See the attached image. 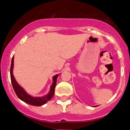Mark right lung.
<instances>
[{
    "label": "right lung",
    "instance_id": "1",
    "mask_svg": "<svg viewBox=\"0 0 130 130\" xmlns=\"http://www.w3.org/2000/svg\"><path fill=\"white\" fill-rule=\"evenodd\" d=\"M13 58H14V57H13V58L11 59V67H10V77H11V84H12L13 90H14L16 95L18 96V97L21 100L23 101L24 102L31 105L42 106V105H44L45 104H46L48 101H49L52 98L54 94H55V88L56 87V84H57V79L58 76V74L55 75L53 77V84L50 87V91L47 94L44 96H42V97H33V96H31L30 95L28 94L26 92V91L16 81L13 75Z\"/></svg>",
    "mask_w": 130,
    "mask_h": 130
}]
</instances>
